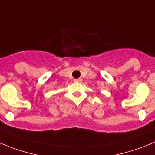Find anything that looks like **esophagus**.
Returning a JSON list of instances; mask_svg holds the SVG:
<instances>
[{
    "instance_id": "34e87169",
    "label": "esophagus",
    "mask_w": 155,
    "mask_h": 155,
    "mask_svg": "<svg viewBox=\"0 0 155 155\" xmlns=\"http://www.w3.org/2000/svg\"><path fill=\"white\" fill-rule=\"evenodd\" d=\"M82 81L81 78H78V79H74V82H77V83H80V82Z\"/></svg>"
}]
</instances>
